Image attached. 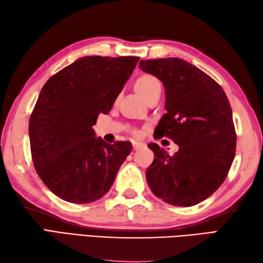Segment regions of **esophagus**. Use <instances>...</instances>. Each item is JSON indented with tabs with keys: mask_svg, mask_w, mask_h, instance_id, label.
Returning a JSON list of instances; mask_svg holds the SVG:
<instances>
[{
	"mask_svg": "<svg viewBox=\"0 0 263 263\" xmlns=\"http://www.w3.org/2000/svg\"><path fill=\"white\" fill-rule=\"evenodd\" d=\"M144 144L142 142H139V141H134L133 142V149L134 150H139L140 148H142Z\"/></svg>",
	"mask_w": 263,
	"mask_h": 263,
	"instance_id": "34e87169",
	"label": "esophagus"
}]
</instances>
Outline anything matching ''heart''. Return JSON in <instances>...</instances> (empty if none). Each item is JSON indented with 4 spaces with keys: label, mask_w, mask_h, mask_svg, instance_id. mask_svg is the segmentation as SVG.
Returning a JSON list of instances; mask_svg holds the SVG:
<instances>
[{
    "label": "heart",
    "mask_w": 263,
    "mask_h": 263,
    "mask_svg": "<svg viewBox=\"0 0 263 263\" xmlns=\"http://www.w3.org/2000/svg\"><path fill=\"white\" fill-rule=\"evenodd\" d=\"M136 87L146 101H149L152 96L161 93V83L156 76L150 74H144L137 79Z\"/></svg>",
    "instance_id": "obj_1"
}]
</instances>
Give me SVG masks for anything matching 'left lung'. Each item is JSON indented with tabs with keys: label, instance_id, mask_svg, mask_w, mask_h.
Instances as JSON below:
<instances>
[{
	"label": "left lung",
	"instance_id": "left-lung-1",
	"mask_svg": "<svg viewBox=\"0 0 263 263\" xmlns=\"http://www.w3.org/2000/svg\"><path fill=\"white\" fill-rule=\"evenodd\" d=\"M143 71L159 78L166 89V109L157 139L166 137L179 150L169 156L149 143L155 159L146 181L157 197L175 206H193L214 193L233 162L236 132L228 96L214 79L179 58L140 62Z\"/></svg>",
	"mask_w": 263,
	"mask_h": 263
}]
</instances>
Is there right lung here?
Listing matches in <instances>:
<instances>
[{"instance_id": "obj_1", "label": "right lung", "mask_w": 263, "mask_h": 263, "mask_svg": "<svg viewBox=\"0 0 263 263\" xmlns=\"http://www.w3.org/2000/svg\"><path fill=\"white\" fill-rule=\"evenodd\" d=\"M139 59L79 58L42 87L30 115V148L36 174L59 198L91 203L113 185L132 144H108L94 138L91 126L111 111Z\"/></svg>"}]
</instances>
